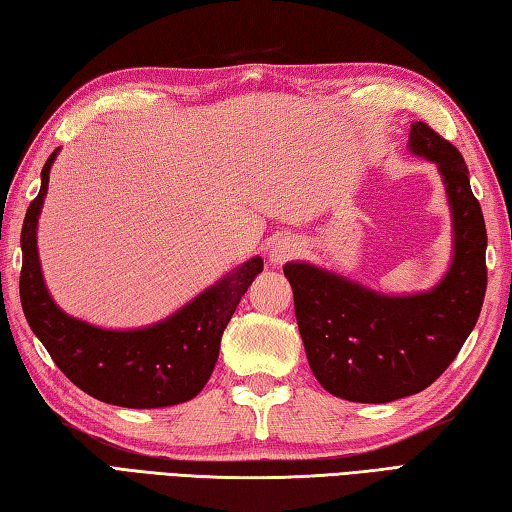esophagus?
Wrapping results in <instances>:
<instances>
[{
  "mask_svg": "<svg viewBox=\"0 0 512 512\" xmlns=\"http://www.w3.org/2000/svg\"><path fill=\"white\" fill-rule=\"evenodd\" d=\"M300 250H302V241L293 235H286L273 241L271 250H268V259H271L273 266H280L288 262V259H293Z\"/></svg>",
  "mask_w": 512,
  "mask_h": 512,
  "instance_id": "obj_1",
  "label": "esophagus"
}]
</instances>
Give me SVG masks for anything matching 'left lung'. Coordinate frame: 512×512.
I'll list each match as a JSON object with an SVG mask.
<instances>
[{
    "label": "left lung",
    "instance_id": "8db88e82",
    "mask_svg": "<svg viewBox=\"0 0 512 512\" xmlns=\"http://www.w3.org/2000/svg\"><path fill=\"white\" fill-rule=\"evenodd\" d=\"M410 152L439 170L452 217V262L430 291L385 295L309 262L284 264L313 376L353 403L423 392L457 358L486 295V224L461 152L412 123Z\"/></svg>",
    "mask_w": 512,
    "mask_h": 512
}]
</instances>
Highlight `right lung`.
I'll return each instance as SVG.
<instances>
[{"mask_svg": "<svg viewBox=\"0 0 512 512\" xmlns=\"http://www.w3.org/2000/svg\"><path fill=\"white\" fill-rule=\"evenodd\" d=\"M55 150L42 167V185L22 226V309L55 365L82 392L102 403L154 410L190 401L217 365L224 329L241 295L262 273V257L232 268L179 311L141 329H102L64 313L44 284L37 255V219L49 190Z\"/></svg>", "mask_w": 512, "mask_h": 512, "instance_id": "right-lung-1", "label": "right lung"}]
</instances>
